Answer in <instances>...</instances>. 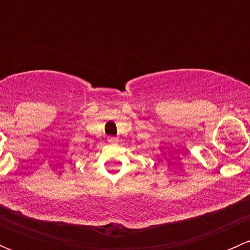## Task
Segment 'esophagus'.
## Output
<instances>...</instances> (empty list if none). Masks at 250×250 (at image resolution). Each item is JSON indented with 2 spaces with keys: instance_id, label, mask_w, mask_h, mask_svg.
<instances>
[{
  "instance_id": "esophagus-1",
  "label": "esophagus",
  "mask_w": 250,
  "mask_h": 250,
  "mask_svg": "<svg viewBox=\"0 0 250 250\" xmlns=\"http://www.w3.org/2000/svg\"><path fill=\"white\" fill-rule=\"evenodd\" d=\"M107 140H109V143H116V141H117L118 139L116 137H110Z\"/></svg>"
}]
</instances>
